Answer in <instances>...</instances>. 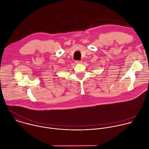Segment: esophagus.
Segmentation results:
<instances>
[{
	"label": "esophagus",
	"instance_id": "esophagus-1",
	"mask_svg": "<svg viewBox=\"0 0 149 149\" xmlns=\"http://www.w3.org/2000/svg\"><path fill=\"white\" fill-rule=\"evenodd\" d=\"M75 63L77 64H82V61H75Z\"/></svg>",
	"mask_w": 149,
	"mask_h": 149
}]
</instances>
